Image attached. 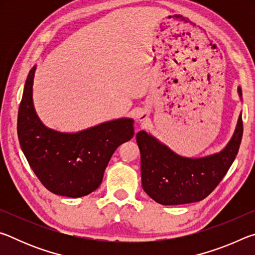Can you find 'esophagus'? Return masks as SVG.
I'll use <instances>...</instances> for the list:
<instances>
[{
	"label": "esophagus",
	"instance_id": "obj_1",
	"mask_svg": "<svg viewBox=\"0 0 255 255\" xmlns=\"http://www.w3.org/2000/svg\"><path fill=\"white\" fill-rule=\"evenodd\" d=\"M145 117H144V116L143 115H139V116H138V119H139V120H143Z\"/></svg>",
	"mask_w": 255,
	"mask_h": 255
}]
</instances>
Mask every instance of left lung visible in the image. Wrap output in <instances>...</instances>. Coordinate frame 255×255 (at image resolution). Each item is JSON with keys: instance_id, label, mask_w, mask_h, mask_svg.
<instances>
[{"instance_id": "obj_1", "label": "left lung", "mask_w": 255, "mask_h": 255, "mask_svg": "<svg viewBox=\"0 0 255 255\" xmlns=\"http://www.w3.org/2000/svg\"><path fill=\"white\" fill-rule=\"evenodd\" d=\"M242 99V90L237 89ZM243 136L240 115L235 131L225 148L205 157H185L144 130L137 132L140 150L141 185L144 191L161 205L197 202L210 195L227 173L239 152Z\"/></svg>"}]
</instances>
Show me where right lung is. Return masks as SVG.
Returning a JSON list of instances; mask_svg holds the SVG:
<instances>
[{"instance_id":"1","label":"right lung","mask_w":255,"mask_h":255,"mask_svg":"<svg viewBox=\"0 0 255 255\" xmlns=\"http://www.w3.org/2000/svg\"><path fill=\"white\" fill-rule=\"evenodd\" d=\"M36 66L24 84L18 114L21 149L34 174L55 195L79 198L98 189L112 154L133 136V120L120 118L77 132L46 127L33 107Z\"/></svg>"}]
</instances>
